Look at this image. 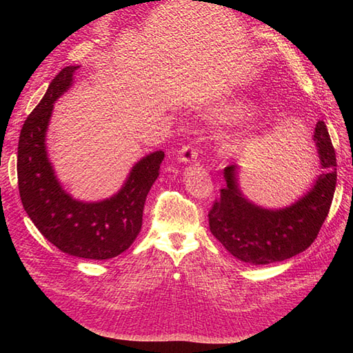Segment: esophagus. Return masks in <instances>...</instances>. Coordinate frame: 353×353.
Segmentation results:
<instances>
[{
	"mask_svg": "<svg viewBox=\"0 0 353 353\" xmlns=\"http://www.w3.org/2000/svg\"><path fill=\"white\" fill-rule=\"evenodd\" d=\"M197 156H199V150H197L194 145H191V144L183 145V147L179 148V152H178V160H179V162H183V163H193V162H196Z\"/></svg>",
	"mask_w": 353,
	"mask_h": 353,
	"instance_id": "34e87169",
	"label": "esophagus"
}]
</instances>
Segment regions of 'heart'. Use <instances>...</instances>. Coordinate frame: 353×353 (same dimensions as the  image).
Returning <instances> with one entry per match:
<instances>
[{
	"label": "heart",
	"instance_id": "b5f03b06",
	"mask_svg": "<svg viewBox=\"0 0 353 353\" xmlns=\"http://www.w3.org/2000/svg\"><path fill=\"white\" fill-rule=\"evenodd\" d=\"M245 113V105L244 104H237L234 105V108H231V110H228L225 114L227 117H230V119H236V117H240ZM245 144H248V140L245 138H240V140H234L228 148L230 150H240V148L245 147Z\"/></svg>",
	"mask_w": 353,
	"mask_h": 353
}]
</instances>
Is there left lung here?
Wrapping results in <instances>:
<instances>
[{
	"label": "left lung",
	"instance_id": "8db88e82",
	"mask_svg": "<svg viewBox=\"0 0 353 353\" xmlns=\"http://www.w3.org/2000/svg\"><path fill=\"white\" fill-rule=\"evenodd\" d=\"M314 141L319 175L311 190L283 209H265L244 197L239 185V165L223 169L227 185L209 210V228L223 248L243 262L268 265L306 250L316 239L333 201L337 170L336 153L327 126L316 123Z\"/></svg>",
	"mask_w": 353,
	"mask_h": 353
}]
</instances>
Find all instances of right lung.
Listing matches in <instances>:
<instances>
[{
	"mask_svg": "<svg viewBox=\"0 0 353 353\" xmlns=\"http://www.w3.org/2000/svg\"><path fill=\"white\" fill-rule=\"evenodd\" d=\"M78 68L66 66L56 74L23 123L17 148L19 193L30 221L59 250L104 261L125 252L140 234L144 203L165 153L159 150L137 162L110 199L88 203L66 193L48 160L46 135L52 105L72 87Z\"/></svg>",
	"mask_w": 353,
	"mask_h": 353,
	"instance_id": "1",
	"label": "right lung"
}]
</instances>
